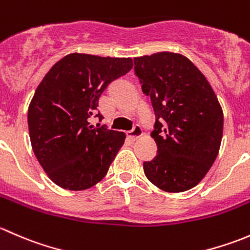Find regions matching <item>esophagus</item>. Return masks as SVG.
<instances>
[{
	"instance_id": "esophagus-1",
	"label": "esophagus",
	"mask_w": 250,
	"mask_h": 250,
	"mask_svg": "<svg viewBox=\"0 0 250 250\" xmlns=\"http://www.w3.org/2000/svg\"><path fill=\"white\" fill-rule=\"evenodd\" d=\"M128 138H129L132 141H135L137 139H139V138L143 135V129L139 127V125H135L134 128H133L132 132L128 133Z\"/></svg>"
}]
</instances>
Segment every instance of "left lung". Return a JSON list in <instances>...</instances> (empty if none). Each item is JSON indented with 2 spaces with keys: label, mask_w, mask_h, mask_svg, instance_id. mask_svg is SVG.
I'll list each match as a JSON object with an SVG mask.
<instances>
[{
  "label": "left lung",
  "mask_w": 250,
  "mask_h": 250,
  "mask_svg": "<svg viewBox=\"0 0 250 250\" xmlns=\"http://www.w3.org/2000/svg\"><path fill=\"white\" fill-rule=\"evenodd\" d=\"M135 75L155 111L151 137L157 155L144 162L146 178L167 192L195 188L220 148L224 113L208 80L183 54L158 52L134 58Z\"/></svg>",
  "instance_id": "obj_1"
}]
</instances>
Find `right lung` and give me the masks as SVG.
Segmentation results:
<instances>
[{
	"mask_svg": "<svg viewBox=\"0 0 250 250\" xmlns=\"http://www.w3.org/2000/svg\"><path fill=\"white\" fill-rule=\"evenodd\" d=\"M133 67L132 58L71 53L55 62L27 111L32 150L50 180L81 191L99 183L125 144V133L90 125L109 83ZM102 121V115H95Z\"/></svg>",
	"mask_w": 250,
	"mask_h": 250,
	"instance_id": "right-lung-1",
	"label": "right lung"
}]
</instances>
